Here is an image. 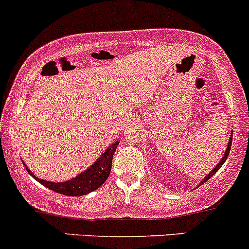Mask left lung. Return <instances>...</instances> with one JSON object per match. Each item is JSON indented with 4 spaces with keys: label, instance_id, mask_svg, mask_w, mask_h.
Returning a JSON list of instances; mask_svg holds the SVG:
<instances>
[{
    "label": "left lung",
    "instance_id": "8db88e82",
    "mask_svg": "<svg viewBox=\"0 0 249 249\" xmlns=\"http://www.w3.org/2000/svg\"><path fill=\"white\" fill-rule=\"evenodd\" d=\"M231 142H232V135H231V137H230V139H229V142H228V146H227V150H225V155H224V157H223V158H222V160H220V162H219L218 164H217V166H216V168H214V169H213V170H212V171H211V173H210V174H209V175H207V176H206V178H204V181H201V183H200V184H202V183H205V182H206L207 180H210V178H212V176H213V175H214V174H216V173H217V171H218V170H219V169H220V166H222V165H223V164H224V162H225V160H227L228 156H229V152H230V148H231Z\"/></svg>",
    "mask_w": 249,
    "mask_h": 249
}]
</instances>
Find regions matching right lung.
<instances>
[{"instance_id":"1","label":"right lung","mask_w":249,"mask_h":249,"mask_svg":"<svg viewBox=\"0 0 249 249\" xmlns=\"http://www.w3.org/2000/svg\"><path fill=\"white\" fill-rule=\"evenodd\" d=\"M116 142L112 143L106 152L103 153V156H102L91 168H89L86 171L81 173L80 175H78L76 178L66 182H58V183H55V182L42 180V178H36V176L29 170L27 166H25V168H26L27 173H29L30 175H32V178H35L39 183L48 187L49 189L56 192V193H60L63 194V196H85V194L89 193V192H93L96 191L97 188H99V187L107 181V178H109L110 171H111L112 157H114L115 150H116Z\"/></svg>"}]
</instances>
